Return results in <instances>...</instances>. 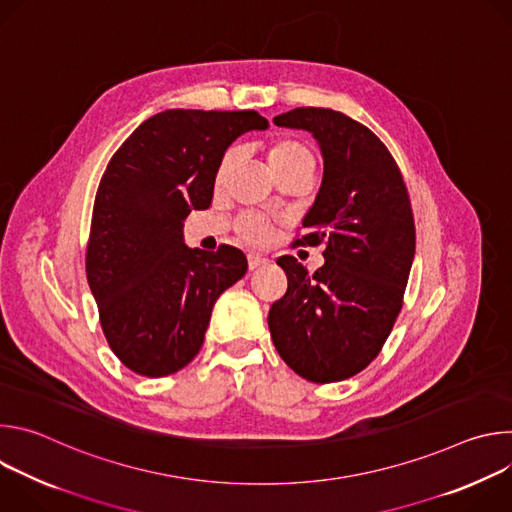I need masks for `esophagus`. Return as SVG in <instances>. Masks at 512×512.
I'll list each match as a JSON object with an SVG mask.
<instances>
[{
  "instance_id": "obj_1",
  "label": "esophagus",
  "mask_w": 512,
  "mask_h": 512,
  "mask_svg": "<svg viewBox=\"0 0 512 512\" xmlns=\"http://www.w3.org/2000/svg\"><path fill=\"white\" fill-rule=\"evenodd\" d=\"M247 261H249V271L261 269V267L267 263V259H265V257H259V255H249Z\"/></svg>"
}]
</instances>
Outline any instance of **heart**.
<instances>
[{
  "mask_svg": "<svg viewBox=\"0 0 512 512\" xmlns=\"http://www.w3.org/2000/svg\"><path fill=\"white\" fill-rule=\"evenodd\" d=\"M237 160H239V152L235 148L223 156L221 164H218L216 176H214L216 186H221L227 180V176L235 168ZM267 160L277 178L289 176L294 172H312L314 174V170H316V156H314L312 148L308 143H304L302 139H296V137L275 139L267 150ZM235 229H237V235L245 243L255 245V247L267 245L273 235L271 223L267 221V218L251 214V212H245L239 216Z\"/></svg>",
  "mask_w": 512,
  "mask_h": 512,
  "instance_id": "1",
  "label": "heart"
}]
</instances>
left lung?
Wrapping results in <instances>:
<instances>
[{"label": "left lung", "instance_id": "1", "mask_svg": "<svg viewBox=\"0 0 512 512\" xmlns=\"http://www.w3.org/2000/svg\"><path fill=\"white\" fill-rule=\"evenodd\" d=\"M275 125L310 131L324 178L294 247L324 243L326 263L312 275L296 257L277 265L287 291L267 316L279 356L312 383L354 377L381 352L403 308L415 255L407 186L387 145L340 111L298 107Z\"/></svg>", "mask_w": 512, "mask_h": 512}]
</instances>
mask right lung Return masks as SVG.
Wrapping results in <instances>:
<instances>
[{
  "label": "right lung",
  "instance_id": "obj_1",
  "mask_svg": "<svg viewBox=\"0 0 512 512\" xmlns=\"http://www.w3.org/2000/svg\"><path fill=\"white\" fill-rule=\"evenodd\" d=\"M257 111L168 109L143 121L101 178L87 243V279L103 334L125 367L166 377L198 354L218 296L247 271L231 247L184 245V218L212 202L229 145L265 129Z\"/></svg>",
  "mask_w": 512,
  "mask_h": 512
}]
</instances>
